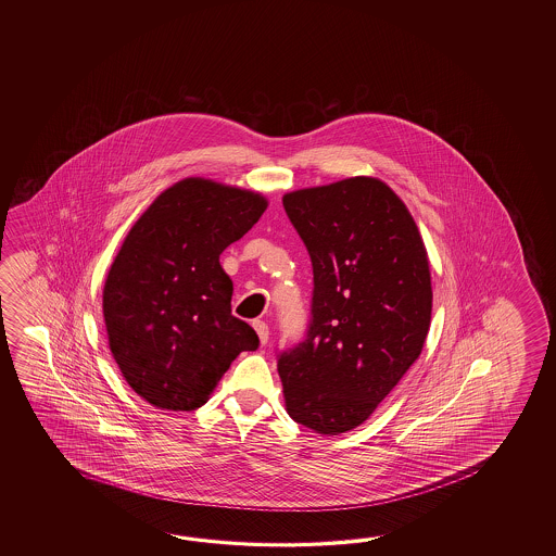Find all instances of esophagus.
Wrapping results in <instances>:
<instances>
[{"mask_svg": "<svg viewBox=\"0 0 556 556\" xmlns=\"http://www.w3.org/2000/svg\"><path fill=\"white\" fill-rule=\"evenodd\" d=\"M252 326H254V330L258 333L262 345H266V343H268V338H270V328H268V324H266V321H262V319H256Z\"/></svg>", "mask_w": 556, "mask_h": 556, "instance_id": "esophagus-1", "label": "esophagus"}]
</instances>
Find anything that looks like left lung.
Segmentation results:
<instances>
[{"label": "left lung", "instance_id": "left-lung-1", "mask_svg": "<svg viewBox=\"0 0 556 556\" xmlns=\"http://www.w3.org/2000/svg\"><path fill=\"white\" fill-rule=\"evenodd\" d=\"M282 202L314 268L306 340L278 357L286 412L340 435L376 412L424 350L433 306L426 244L376 177L292 190Z\"/></svg>", "mask_w": 556, "mask_h": 556}]
</instances>
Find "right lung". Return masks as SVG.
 I'll list each match as a JSON object with an SVG mask.
<instances>
[{
    "instance_id": "obj_1",
    "label": "right lung",
    "mask_w": 556,
    "mask_h": 556,
    "mask_svg": "<svg viewBox=\"0 0 556 556\" xmlns=\"http://www.w3.org/2000/svg\"><path fill=\"white\" fill-rule=\"evenodd\" d=\"M266 208L261 192L182 178L123 240L103 288L106 340L125 381L156 409L201 407L237 355L258 348L232 316L220 254Z\"/></svg>"
}]
</instances>
